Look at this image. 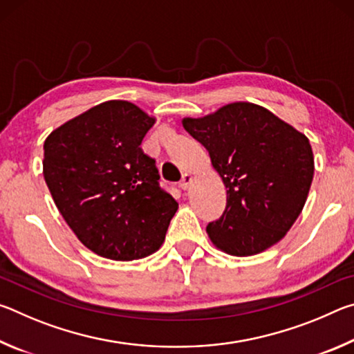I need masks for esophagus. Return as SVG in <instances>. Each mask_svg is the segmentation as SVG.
I'll use <instances>...</instances> for the list:
<instances>
[{
  "instance_id": "1",
  "label": "esophagus",
  "mask_w": 354,
  "mask_h": 354,
  "mask_svg": "<svg viewBox=\"0 0 354 354\" xmlns=\"http://www.w3.org/2000/svg\"><path fill=\"white\" fill-rule=\"evenodd\" d=\"M192 181H194V176L189 175V173H184V175H183V179H181V183H179V187H181L183 190H187V189L190 187Z\"/></svg>"
}]
</instances>
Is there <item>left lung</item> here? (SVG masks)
<instances>
[{
    "mask_svg": "<svg viewBox=\"0 0 354 354\" xmlns=\"http://www.w3.org/2000/svg\"><path fill=\"white\" fill-rule=\"evenodd\" d=\"M226 187V207L206 227L215 248L254 256L283 239L308 200L314 178L309 139L259 104L236 101L183 118Z\"/></svg>",
    "mask_w": 354,
    "mask_h": 354,
    "instance_id": "obj_1",
    "label": "left lung"
}]
</instances>
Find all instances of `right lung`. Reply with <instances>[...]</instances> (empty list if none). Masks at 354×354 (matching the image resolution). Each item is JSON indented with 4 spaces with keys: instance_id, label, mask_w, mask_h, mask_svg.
<instances>
[{
    "instance_id": "obj_1",
    "label": "right lung",
    "mask_w": 354,
    "mask_h": 354,
    "mask_svg": "<svg viewBox=\"0 0 354 354\" xmlns=\"http://www.w3.org/2000/svg\"><path fill=\"white\" fill-rule=\"evenodd\" d=\"M154 123L134 103L111 100L65 122L44 143V178L56 207L84 247L106 259L156 253L178 209L140 148Z\"/></svg>"
}]
</instances>
